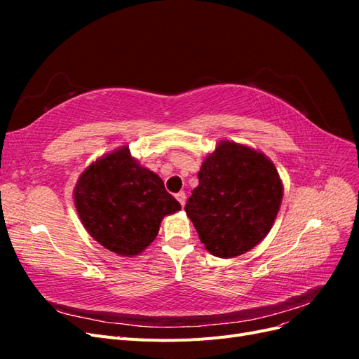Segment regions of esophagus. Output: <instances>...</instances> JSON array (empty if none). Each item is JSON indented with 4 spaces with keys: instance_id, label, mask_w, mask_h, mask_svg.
Segmentation results:
<instances>
[{
    "instance_id": "esophagus-1",
    "label": "esophagus",
    "mask_w": 359,
    "mask_h": 359,
    "mask_svg": "<svg viewBox=\"0 0 359 359\" xmlns=\"http://www.w3.org/2000/svg\"><path fill=\"white\" fill-rule=\"evenodd\" d=\"M175 198L178 199V202L181 203V206H184V205H186V193H184V191H180V193H177L175 194Z\"/></svg>"
}]
</instances>
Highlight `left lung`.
I'll use <instances>...</instances> for the list:
<instances>
[{
    "instance_id": "1",
    "label": "left lung",
    "mask_w": 359,
    "mask_h": 359,
    "mask_svg": "<svg viewBox=\"0 0 359 359\" xmlns=\"http://www.w3.org/2000/svg\"><path fill=\"white\" fill-rule=\"evenodd\" d=\"M198 177L186 212L211 255L235 257L264 240L283 199L273 161L247 145L222 140Z\"/></svg>"
}]
</instances>
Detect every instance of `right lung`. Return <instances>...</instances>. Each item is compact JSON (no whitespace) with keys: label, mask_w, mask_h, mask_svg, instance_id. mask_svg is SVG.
<instances>
[{"label":"right lung","mask_w":359,"mask_h":359,"mask_svg":"<svg viewBox=\"0 0 359 359\" xmlns=\"http://www.w3.org/2000/svg\"><path fill=\"white\" fill-rule=\"evenodd\" d=\"M83 227L111 252L132 257L156 240L163 217L181 210L161 178L140 166L128 147L93 161L74 187Z\"/></svg>","instance_id":"1"}]
</instances>
